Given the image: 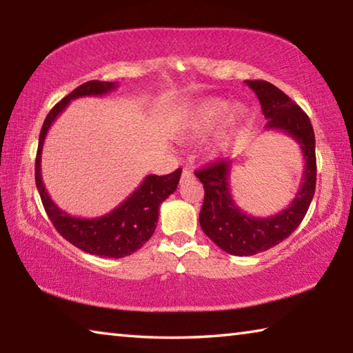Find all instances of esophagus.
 I'll return each instance as SVG.
<instances>
[{
  "label": "esophagus",
  "mask_w": 353,
  "mask_h": 353,
  "mask_svg": "<svg viewBox=\"0 0 353 353\" xmlns=\"http://www.w3.org/2000/svg\"><path fill=\"white\" fill-rule=\"evenodd\" d=\"M190 177H193V171H190L188 168H185L183 172H182V179L185 181V179H190Z\"/></svg>",
  "instance_id": "obj_1"
}]
</instances>
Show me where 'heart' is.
Instances as JSON below:
<instances>
[{"label": "heart", "instance_id": "obj_1", "mask_svg": "<svg viewBox=\"0 0 353 353\" xmlns=\"http://www.w3.org/2000/svg\"><path fill=\"white\" fill-rule=\"evenodd\" d=\"M248 109L241 104L232 107L230 101L205 98L193 104L179 119L174 134L183 141L201 140L220 128L208 143L207 151L213 157L224 154L240 139L248 124Z\"/></svg>", "mask_w": 353, "mask_h": 353}]
</instances>
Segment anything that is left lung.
<instances>
[{
  "instance_id": "8db88e82",
  "label": "left lung",
  "mask_w": 353,
  "mask_h": 353,
  "mask_svg": "<svg viewBox=\"0 0 353 353\" xmlns=\"http://www.w3.org/2000/svg\"><path fill=\"white\" fill-rule=\"evenodd\" d=\"M260 101L268 119L266 130H280L297 141L305 168L302 182L290 205L272 216L256 218L236 205L230 193V172L234 160H218L196 171L204 183L205 196L199 213L204 234L224 252L249 256L277 246L294 232L305 218L316 190L314 132L307 113L276 85L266 81H246Z\"/></svg>"
}]
</instances>
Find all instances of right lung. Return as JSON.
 <instances>
[{
    "mask_svg": "<svg viewBox=\"0 0 353 353\" xmlns=\"http://www.w3.org/2000/svg\"><path fill=\"white\" fill-rule=\"evenodd\" d=\"M118 87L117 82L88 81L82 83L57 103L48 113L39 137L37 157H35V185L43 202L45 212L52 225L65 240L92 255L105 259H123L134 254L152 236L159 221L160 204L177 188L182 170L166 176L149 174L126 201H123L110 213L98 218L71 216L50 198L41 179V151L46 134L57 117L67 109L73 99L83 97H104Z\"/></svg>",
    "mask_w": 353,
    "mask_h": 353,
    "instance_id": "add662e5",
    "label": "right lung"
}]
</instances>
